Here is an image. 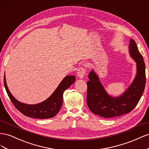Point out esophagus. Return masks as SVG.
Returning a JSON list of instances; mask_svg holds the SVG:
<instances>
[{
    "label": "esophagus",
    "mask_w": 149,
    "mask_h": 149,
    "mask_svg": "<svg viewBox=\"0 0 149 149\" xmlns=\"http://www.w3.org/2000/svg\"><path fill=\"white\" fill-rule=\"evenodd\" d=\"M86 74V69L83 67H80L77 71V76L80 79H82Z\"/></svg>",
    "instance_id": "1"
}]
</instances>
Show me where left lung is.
Listing matches in <instances>:
<instances>
[{"mask_svg": "<svg viewBox=\"0 0 149 149\" xmlns=\"http://www.w3.org/2000/svg\"><path fill=\"white\" fill-rule=\"evenodd\" d=\"M130 56L137 63V74L132 83L120 97H113L106 92L98 75L93 70L88 75L87 82V104L95 115L110 118L130 112L137 105L146 86V65L135 40L130 39Z\"/></svg>", "mask_w": 149, "mask_h": 149, "instance_id": "obj_1", "label": "left lung"}]
</instances>
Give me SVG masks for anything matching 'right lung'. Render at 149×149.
<instances>
[{
  "mask_svg": "<svg viewBox=\"0 0 149 149\" xmlns=\"http://www.w3.org/2000/svg\"><path fill=\"white\" fill-rule=\"evenodd\" d=\"M75 81V77L74 75L66 76L58 85L56 90L47 99L39 104L29 105L20 102L14 98L7 87L5 75L3 77L4 86L8 97L15 108L25 116L39 119L52 118L56 116L63 103V93Z\"/></svg>",
  "mask_w": 149,
  "mask_h": 149,
  "instance_id": "add662e5",
  "label": "right lung"
}]
</instances>
